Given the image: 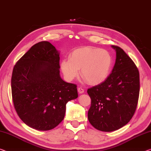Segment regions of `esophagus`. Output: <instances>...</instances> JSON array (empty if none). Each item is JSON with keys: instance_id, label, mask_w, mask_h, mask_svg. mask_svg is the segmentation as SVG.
I'll use <instances>...</instances> for the list:
<instances>
[{"instance_id": "obj_1", "label": "esophagus", "mask_w": 151, "mask_h": 151, "mask_svg": "<svg viewBox=\"0 0 151 151\" xmlns=\"http://www.w3.org/2000/svg\"><path fill=\"white\" fill-rule=\"evenodd\" d=\"M78 91L79 92V94H82V93H83V92H84V90H83L82 88H78Z\"/></svg>"}]
</instances>
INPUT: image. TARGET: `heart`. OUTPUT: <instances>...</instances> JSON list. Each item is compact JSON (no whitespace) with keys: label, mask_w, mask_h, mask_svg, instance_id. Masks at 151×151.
<instances>
[{"label":"heart","mask_w":151,"mask_h":151,"mask_svg":"<svg viewBox=\"0 0 151 151\" xmlns=\"http://www.w3.org/2000/svg\"><path fill=\"white\" fill-rule=\"evenodd\" d=\"M69 58L61 62V71L68 81L77 77L81 70V76L88 83L99 84L106 80L112 68L111 53L99 48H78L70 53Z\"/></svg>","instance_id":"obj_1"}]
</instances>
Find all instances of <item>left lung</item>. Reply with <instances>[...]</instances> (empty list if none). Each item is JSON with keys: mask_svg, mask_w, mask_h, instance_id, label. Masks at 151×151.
<instances>
[{"mask_svg": "<svg viewBox=\"0 0 151 151\" xmlns=\"http://www.w3.org/2000/svg\"><path fill=\"white\" fill-rule=\"evenodd\" d=\"M115 63L106 80L88 89L91 106L88 119L95 128L112 132L126 125L137 107L140 92V76L135 63L119 46Z\"/></svg>", "mask_w": 151, "mask_h": 151, "instance_id": "8db88e82", "label": "left lung"}]
</instances>
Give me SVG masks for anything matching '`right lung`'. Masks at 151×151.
Here are the masks:
<instances>
[{
    "label": "right lung",
    "mask_w": 151,
    "mask_h": 151,
    "mask_svg": "<svg viewBox=\"0 0 151 151\" xmlns=\"http://www.w3.org/2000/svg\"><path fill=\"white\" fill-rule=\"evenodd\" d=\"M59 52L42 41L16 63L11 77L14 107L27 126L50 130L64 119L66 104L78 98L77 86L60 76Z\"/></svg>",
    "instance_id": "add662e5"
}]
</instances>
